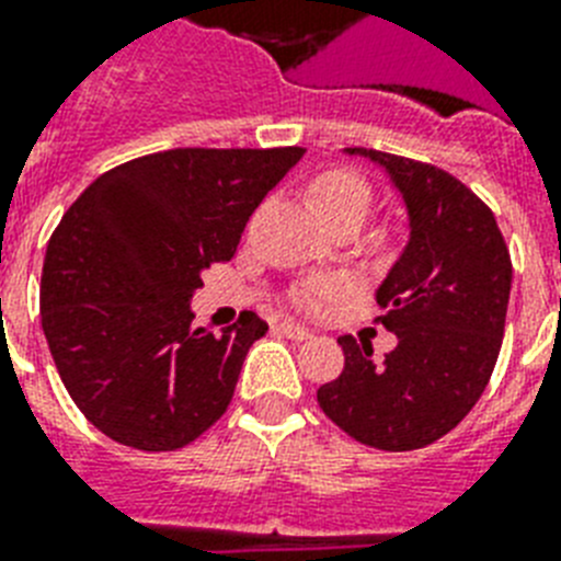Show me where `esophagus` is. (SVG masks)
Masks as SVG:
<instances>
[{
  "instance_id": "esophagus-1",
  "label": "esophagus",
  "mask_w": 561,
  "mask_h": 561,
  "mask_svg": "<svg viewBox=\"0 0 561 561\" xmlns=\"http://www.w3.org/2000/svg\"><path fill=\"white\" fill-rule=\"evenodd\" d=\"M279 331L288 336V340H308V336H311V331H308V328L299 325V322H290V320L279 322Z\"/></svg>"
}]
</instances>
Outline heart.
I'll use <instances>...</instances> for the list:
<instances>
[{"label":"heart","instance_id":"1","mask_svg":"<svg viewBox=\"0 0 561 561\" xmlns=\"http://www.w3.org/2000/svg\"><path fill=\"white\" fill-rule=\"evenodd\" d=\"M311 195L325 221H334V218H359L363 221L368 216L371 204H375V190H371V184L352 170L322 172L311 184ZM340 294H343V282L313 279L305 282V285H299L294 290V302L302 311L322 313L331 308V302Z\"/></svg>","mask_w":561,"mask_h":561}]
</instances>
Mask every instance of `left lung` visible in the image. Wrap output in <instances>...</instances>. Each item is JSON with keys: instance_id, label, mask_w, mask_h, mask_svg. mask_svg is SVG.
I'll use <instances>...</instances> for the list:
<instances>
[{"instance_id": "left-lung-1", "label": "left lung", "mask_w": 561, "mask_h": 561, "mask_svg": "<svg viewBox=\"0 0 561 561\" xmlns=\"http://www.w3.org/2000/svg\"><path fill=\"white\" fill-rule=\"evenodd\" d=\"M345 154L380 167L407 207V248L375 294L398 345L375 359L371 343L340 336L343 375L317 400L359 444L421 449L467 417L493 375L513 265L495 216L458 178L377 149Z\"/></svg>"}]
</instances>
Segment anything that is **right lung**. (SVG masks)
<instances>
[{"label":"right lung","mask_w":561,"mask_h":561,"mask_svg":"<svg viewBox=\"0 0 561 561\" xmlns=\"http://www.w3.org/2000/svg\"><path fill=\"white\" fill-rule=\"evenodd\" d=\"M305 149H170L77 198L45 250L43 331L77 409L117 444L181 449L227 412L267 322L193 328V294Z\"/></svg>","instance_id":"add662e5"}]
</instances>
